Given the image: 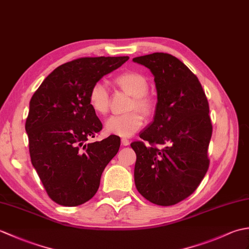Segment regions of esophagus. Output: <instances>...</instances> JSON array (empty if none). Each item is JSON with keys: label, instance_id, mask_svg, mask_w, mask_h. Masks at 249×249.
<instances>
[{"label": "esophagus", "instance_id": "obj_1", "mask_svg": "<svg viewBox=\"0 0 249 249\" xmlns=\"http://www.w3.org/2000/svg\"><path fill=\"white\" fill-rule=\"evenodd\" d=\"M121 142H122V144H123V145H128L129 144V140H127V139H125V138H123V139H122L121 140Z\"/></svg>", "mask_w": 249, "mask_h": 249}]
</instances>
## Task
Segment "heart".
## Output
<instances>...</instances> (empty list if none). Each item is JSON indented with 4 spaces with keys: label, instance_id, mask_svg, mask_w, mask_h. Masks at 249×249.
<instances>
[{
    "label": "heart",
    "instance_id": "b5f03b06",
    "mask_svg": "<svg viewBox=\"0 0 249 249\" xmlns=\"http://www.w3.org/2000/svg\"><path fill=\"white\" fill-rule=\"evenodd\" d=\"M114 82L122 91L131 96L127 107L129 112L113 115L106 121L105 129L107 133L120 137H130L138 131L144 124L143 114L149 118L154 112L155 104L149 95V81L139 71H129L122 72L114 79ZM89 103L94 112L107 114L110 107V96L107 88L103 82L94 83L89 92Z\"/></svg>",
    "mask_w": 249,
    "mask_h": 249
}]
</instances>
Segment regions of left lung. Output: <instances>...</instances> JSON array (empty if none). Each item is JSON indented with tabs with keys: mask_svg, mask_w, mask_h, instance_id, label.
<instances>
[{
	"mask_svg": "<svg viewBox=\"0 0 249 249\" xmlns=\"http://www.w3.org/2000/svg\"><path fill=\"white\" fill-rule=\"evenodd\" d=\"M154 76V120L135 141V184L150 202L173 205L192 195L209 169L210 108L198 78L176 56L162 52L134 57Z\"/></svg>",
	"mask_w": 249,
	"mask_h": 249,
	"instance_id": "left-lung-1",
	"label": "left lung"
}]
</instances>
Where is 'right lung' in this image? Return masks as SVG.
Listing matches in <instances>:
<instances>
[{
    "instance_id": "obj_1",
    "label": "right lung",
    "mask_w": 249,
    "mask_h": 249,
    "mask_svg": "<svg viewBox=\"0 0 249 249\" xmlns=\"http://www.w3.org/2000/svg\"><path fill=\"white\" fill-rule=\"evenodd\" d=\"M128 56L80 57L52 71L30 102L25 130L32 165L49 197L57 204L77 206L96 194L106 166L120 149L111 135L89 143L103 128L89 103L94 83Z\"/></svg>"
}]
</instances>
